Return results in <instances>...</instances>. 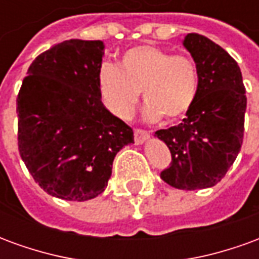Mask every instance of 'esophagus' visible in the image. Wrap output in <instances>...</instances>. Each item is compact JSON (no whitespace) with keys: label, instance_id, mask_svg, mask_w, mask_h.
I'll use <instances>...</instances> for the list:
<instances>
[{"label":"esophagus","instance_id":"1","mask_svg":"<svg viewBox=\"0 0 259 259\" xmlns=\"http://www.w3.org/2000/svg\"><path fill=\"white\" fill-rule=\"evenodd\" d=\"M148 137H150V133L147 132V130L143 129H136L135 130V143L139 146V144H143V143H146L148 140Z\"/></svg>","mask_w":259,"mask_h":259}]
</instances>
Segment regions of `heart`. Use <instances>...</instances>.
I'll list each match as a JSON object with an SVG mask.
<instances>
[{"label": "heart", "mask_w": 259, "mask_h": 259, "mask_svg": "<svg viewBox=\"0 0 259 259\" xmlns=\"http://www.w3.org/2000/svg\"><path fill=\"white\" fill-rule=\"evenodd\" d=\"M141 90L147 100L146 119L183 116L193 107L198 91L194 61L154 46H137L122 54L119 68L111 64L100 68V98L113 116L124 120L132 118Z\"/></svg>", "instance_id": "1"}]
</instances>
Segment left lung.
I'll use <instances>...</instances> for the list:
<instances>
[{"instance_id":"1","label":"left lung","mask_w":259,"mask_h":259,"mask_svg":"<svg viewBox=\"0 0 259 259\" xmlns=\"http://www.w3.org/2000/svg\"><path fill=\"white\" fill-rule=\"evenodd\" d=\"M183 46L198 70L197 97L182 123L155 137L172 154L161 179L180 190H200L221 182L239 155L247 97L239 65L221 46L197 33H189Z\"/></svg>"}]
</instances>
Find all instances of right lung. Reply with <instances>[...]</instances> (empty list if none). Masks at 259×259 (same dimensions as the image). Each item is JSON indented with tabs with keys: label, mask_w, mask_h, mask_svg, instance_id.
<instances>
[{
	"label": "right lung",
	"mask_w": 259,
	"mask_h": 259,
	"mask_svg": "<svg viewBox=\"0 0 259 259\" xmlns=\"http://www.w3.org/2000/svg\"><path fill=\"white\" fill-rule=\"evenodd\" d=\"M100 40H66L38 55L18 100V146L42 190L68 201L101 194L113 158L135 143L133 130L102 105Z\"/></svg>",
	"instance_id": "1"
}]
</instances>
